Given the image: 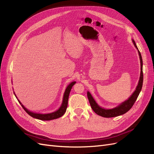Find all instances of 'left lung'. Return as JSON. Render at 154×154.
Segmentation results:
<instances>
[{
  "instance_id": "obj_1",
  "label": "left lung",
  "mask_w": 154,
  "mask_h": 154,
  "mask_svg": "<svg viewBox=\"0 0 154 154\" xmlns=\"http://www.w3.org/2000/svg\"><path fill=\"white\" fill-rule=\"evenodd\" d=\"M132 42L135 47H136V48L138 50V48L136 44V42H135V41L132 40ZM138 53L139 55V59H140V63H141V74H140V77H139V81L136 90H135V91L133 92V94L130 96V97L127 100L125 101L122 103H121L119 106L115 107L114 109H105L102 108V107L98 105H97L94 99L93 98V97L91 94V93L89 92H87V97H88V101H89L90 105L91 106V108L93 110H94V112L96 114L104 118H113V117H116V116H121L125 114L132 108L133 105L134 104L135 102H136L139 93H140L141 91L143 82V60H142L141 53L139 52V50H138Z\"/></svg>"
}]
</instances>
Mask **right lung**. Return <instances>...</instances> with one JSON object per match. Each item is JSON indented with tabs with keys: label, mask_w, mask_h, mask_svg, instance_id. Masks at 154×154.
<instances>
[{
	"label": "right lung",
	"mask_w": 154,
	"mask_h": 154,
	"mask_svg": "<svg viewBox=\"0 0 154 154\" xmlns=\"http://www.w3.org/2000/svg\"><path fill=\"white\" fill-rule=\"evenodd\" d=\"M76 82H71L70 84L67 87L66 91H65L63 97V101H62V103L61 106L57 110L54 112L52 113H49V114H38V113H34L32 112H31L29 110H27L26 107L22 105L20 103V101L19 100H18L19 101L20 104H21L22 108L24 109V110L28 114L29 116H31V117L40 119V120H44V121H49V120H52V119H55L59 118L65 114L67 109V104H68V99H69V93L71 92V88L72 86L75 84ZM15 94V93H14ZM16 96V95H15Z\"/></svg>",
	"instance_id": "1"
}]
</instances>
